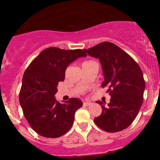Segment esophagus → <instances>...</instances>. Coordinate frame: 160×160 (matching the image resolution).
I'll return each instance as SVG.
<instances>
[{"label": "esophagus", "mask_w": 160, "mask_h": 160, "mask_svg": "<svg viewBox=\"0 0 160 160\" xmlns=\"http://www.w3.org/2000/svg\"><path fill=\"white\" fill-rule=\"evenodd\" d=\"M92 104V102H84V105H85V106H91Z\"/></svg>", "instance_id": "obj_1"}]
</instances>
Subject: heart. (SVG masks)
Listing matches in <instances>:
<instances>
[{
  "label": "heart",
  "instance_id": "obj_1",
  "mask_svg": "<svg viewBox=\"0 0 160 160\" xmlns=\"http://www.w3.org/2000/svg\"><path fill=\"white\" fill-rule=\"evenodd\" d=\"M92 62V60H87V61H84L83 63H87V62Z\"/></svg>",
  "mask_w": 160,
  "mask_h": 160
}]
</instances>
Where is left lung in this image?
Returning a JSON list of instances; mask_svg holds the SVG:
<instances>
[{
	"label": "left lung",
	"mask_w": 160,
	"mask_h": 160,
	"mask_svg": "<svg viewBox=\"0 0 160 160\" xmlns=\"http://www.w3.org/2000/svg\"><path fill=\"white\" fill-rule=\"evenodd\" d=\"M84 51L100 60L104 75L102 87L108 86L111 95L108 106L106 102H96L101 106L102 113L94 122L106 132L123 130L132 123L143 104V72L132 57L111 42L104 41Z\"/></svg>",
	"instance_id": "1"
}]
</instances>
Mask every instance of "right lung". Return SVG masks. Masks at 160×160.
Masks as SVG:
<instances>
[{"label":"right lung","mask_w":160,"mask_h":160,"mask_svg":"<svg viewBox=\"0 0 160 160\" xmlns=\"http://www.w3.org/2000/svg\"><path fill=\"white\" fill-rule=\"evenodd\" d=\"M85 56L84 50L49 47L43 50L25 70L19 92V103L28 124L38 135L58 138L73 125L76 111L83 102L78 98H70L60 103L54 95L58 92V83L65 79L68 65Z\"/></svg>","instance_id":"right-lung-1"}]
</instances>
